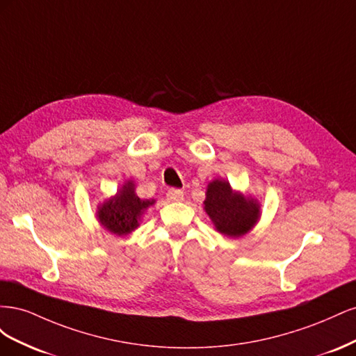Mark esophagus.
<instances>
[{"instance_id": "obj_1", "label": "esophagus", "mask_w": 356, "mask_h": 356, "mask_svg": "<svg viewBox=\"0 0 356 356\" xmlns=\"http://www.w3.org/2000/svg\"><path fill=\"white\" fill-rule=\"evenodd\" d=\"M166 197L170 202H181V200H184V191L178 190V188H170L166 193Z\"/></svg>"}]
</instances>
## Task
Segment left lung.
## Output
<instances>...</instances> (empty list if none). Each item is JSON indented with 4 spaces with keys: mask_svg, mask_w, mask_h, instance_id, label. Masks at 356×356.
I'll list each match as a JSON object with an SVG mask.
<instances>
[{
    "mask_svg": "<svg viewBox=\"0 0 356 356\" xmlns=\"http://www.w3.org/2000/svg\"><path fill=\"white\" fill-rule=\"evenodd\" d=\"M203 209L215 230L233 239L250 233L261 218V204L258 199L234 190L224 178L209 181Z\"/></svg>",
    "mask_w": 356,
    "mask_h": 356,
    "instance_id": "left-lung-1",
    "label": "left lung"
}]
</instances>
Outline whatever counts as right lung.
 <instances>
[{"label":"right lung","instance_id":"obj_1","mask_svg":"<svg viewBox=\"0 0 356 356\" xmlns=\"http://www.w3.org/2000/svg\"><path fill=\"white\" fill-rule=\"evenodd\" d=\"M156 203L154 199H141L136 195L134 179H127L111 197H106L96 208V220L106 232L127 236L143 221L145 211Z\"/></svg>","mask_w":356,"mask_h":356}]
</instances>
